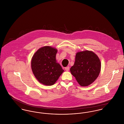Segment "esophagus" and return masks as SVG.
Listing matches in <instances>:
<instances>
[{
    "mask_svg": "<svg viewBox=\"0 0 124 124\" xmlns=\"http://www.w3.org/2000/svg\"><path fill=\"white\" fill-rule=\"evenodd\" d=\"M65 70H66L67 71H68L69 70V67H65Z\"/></svg>",
    "mask_w": 124,
    "mask_h": 124,
    "instance_id": "esophagus-1",
    "label": "esophagus"
}]
</instances>
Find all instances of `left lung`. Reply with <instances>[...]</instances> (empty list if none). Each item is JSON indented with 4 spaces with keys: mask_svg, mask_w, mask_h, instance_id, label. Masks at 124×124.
Listing matches in <instances>:
<instances>
[{
    "mask_svg": "<svg viewBox=\"0 0 124 124\" xmlns=\"http://www.w3.org/2000/svg\"><path fill=\"white\" fill-rule=\"evenodd\" d=\"M101 69V63L98 56L92 51L85 50L76 53L75 64L70 70L80 85L87 86L94 82Z\"/></svg>",
    "mask_w": 124,
    "mask_h": 124,
    "instance_id": "left-lung-1",
    "label": "left lung"
}]
</instances>
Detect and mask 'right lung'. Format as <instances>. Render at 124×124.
Masks as SVG:
<instances>
[{
  "mask_svg": "<svg viewBox=\"0 0 124 124\" xmlns=\"http://www.w3.org/2000/svg\"><path fill=\"white\" fill-rule=\"evenodd\" d=\"M57 49L50 46L39 48L31 61V70L39 82L45 85H52L64 72L56 59Z\"/></svg>",
  "mask_w": 124,
  "mask_h": 124,
  "instance_id": "1",
  "label": "right lung"
}]
</instances>
